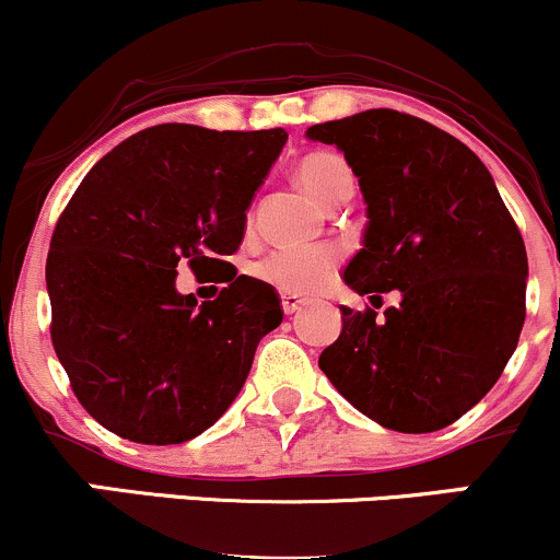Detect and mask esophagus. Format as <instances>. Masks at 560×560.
Listing matches in <instances>:
<instances>
[{"instance_id": "obj_1", "label": "esophagus", "mask_w": 560, "mask_h": 560, "mask_svg": "<svg viewBox=\"0 0 560 560\" xmlns=\"http://www.w3.org/2000/svg\"><path fill=\"white\" fill-rule=\"evenodd\" d=\"M302 305H305V300H302L300 294H289V292L281 294V307H284L287 316H292V313H298Z\"/></svg>"}]
</instances>
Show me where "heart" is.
Masks as SVG:
<instances>
[{"instance_id":"b5f03b06","label":"heart","mask_w":560,"mask_h":560,"mask_svg":"<svg viewBox=\"0 0 560 560\" xmlns=\"http://www.w3.org/2000/svg\"><path fill=\"white\" fill-rule=\"evenodd\" d=\"M350 173L347 163L339 155L331 152H316L307 155L300 163L298 178L305 186L307 195H313L324 202L329 197L334 182L339 176ZM339 262H342V253L331 244H320V247H287L276 249V253L266 255L260 262H255V276L279 289V292L289 294H313L320 292L329 281L337 276Z\"/></svg>"}]
</instances>
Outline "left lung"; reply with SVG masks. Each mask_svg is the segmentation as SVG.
<instances>
[{"instance_id": "obj_1", "label": "left lung", "mask_w": 560, "mask_h": 560, "mask_svg": "<svg viewBox=\"0 0 560 560\" xmlns=\"http://www.w3.org/2000/svg\"><path fill=\"white\" fill-rule=\"evenodd\" d=\"M305 137L345 152L363 191L369 223L345 284L400 294L384 318L342 305L320 371L384 429H445L494 387L518 345L529 276L522 234L485 163L427 120L365 110Z\"/></svg>"}]
</instances>
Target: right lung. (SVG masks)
<instances>
[{
	"instance_id": "right-lung-1",
	"label": "right lung",
	"mask_w": 560,
	"mask_h": 560,
	"mask_svg": "<svg viewBox=\"0 0 560 560\" xmlns=\"http://www.w3.org/2000/svg\"><path fill=\"white\" fill-rule=\"evenodd\" d=\"M284 128H144L86 173L47 258L52 345L96 421L141 445H178L236 400L255 350L284 318L276 289L236 276L247 208ZM228 284L196 305L177 266Z\"/></svg>"
}]
</instances>
